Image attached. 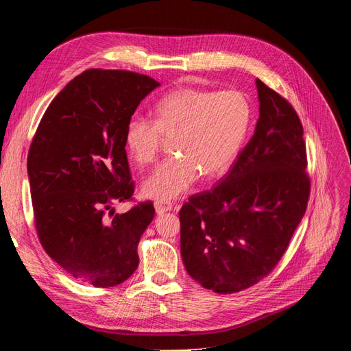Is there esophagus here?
I'll list each match as a JSON object with an SVG mask.
<instances>
[{"label": "esophagus", "instance_id": "34e87169", "mask_svg": "<svg viewBox=\"0 0 351 351\" xmlns=\"http://www.w3.org/2000/svg\"><path fill=\"white\" fill-rule=\"evenodd\" d=\"M154 209H156L157 215H163L166 212L172 210V204L167 203V202H156L154 203Z\"/></svg>", "mask_w": 351, "mask_h": 351}]
</instances>
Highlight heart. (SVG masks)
I'll list each match as a JSON object with an SVG mask.
<instances>
[{
	"instance_id": "1",
	"label": "heart",
	"mask_w": 351,
	"mask_h": 351,
	"mask_svg": "<svg viewBox=\"0 0 351 351\" xmlns=\"http://www.w3.org/2000/svg\"><path fill=\"white\" fill-rule=\"evenodd\" d=\"M252 120V104L237 90H172L156 104L154 123L132 117L125 124L124 147L133 163H154L165 141H170L175 154L143 181L142 193L169 202L185 194L200 175H226L245 145Z\"/></svg>"
}]
</instances>
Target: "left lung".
<instances>
[{
	"label": "left lung",
	"mask_w": 351,
	"mask_h": 351,
	"mask_svg": "<svg viewBox=\"0 0 351 351\" xmlns=\"http://www.w3.org/2000/svg\"><path fill=\"white\" fill-rule=\"evenodd\" d=\"M254 136L221 184L179 210L182 261L197 283L234 293L269 274L307 209L302 124L292 105L256 80Z\"/></svg>",
	"instance_id": "8db88e82"
}]
</instances>
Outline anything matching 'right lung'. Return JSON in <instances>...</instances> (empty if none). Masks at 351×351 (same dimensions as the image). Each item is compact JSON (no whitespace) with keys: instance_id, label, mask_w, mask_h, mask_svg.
I'll use <instances>...</instances> for the list:
<instances>
[{"instance_id":"1","label":"right lung","mask_w":351,"mask_h":351,"mask_svg":"<svg viewBox=\"0 0 351 351\" xmlns=\"http://www.w3.org/2000/svg\"><path fill=\"white\" fill-rule=\"evenodd\" d=\"M158 86L130 71L87 69L53 99L31 143L28 176L41 245L68 274L96 287L133 274L141 236L154 218L149 202L125 213L109 209L133 194L124 129Z\"/></svg>"}]
</instances>
